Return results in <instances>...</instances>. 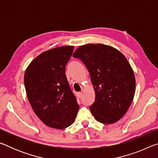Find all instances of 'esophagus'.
I'll return each mask as SVG.
<instances>
[{
  "label": "esophagus",
  "instance_id": "34e87169",
  "mask_svg": "<svg viewBox=\"0 0 158 158\" xmlns=\"http://www.w3.org/2000/svg\"><path fill=\"white\" fill-rule=\"evenodd\" d=\"M77 97H78L79 98H81V97H82V93L81 92L77 93Z\"/></svg>",
  "mask_w": 158,
  "mask_h": 158
}]
</instances>
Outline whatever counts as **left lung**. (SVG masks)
<instances>
[{
  "label": "left lung",
  "mask_w": 158,
  "mask_h": 158,
  "mask_svg": "<svg viewBox=\"0 0 158 158\" xmlns=\"http://www.w3.org/2000/svg\"><path fill=\"white\" fill-rule=\"evenodd\" d=\"M73 57L86 67L95 93L89 106L98 121L111 124L126 113L133 100L135 77L130 63L115 48L102 44L79 47Z\"/></svg>",
  "instance_id": "left-lung-1"
}]
</instances>
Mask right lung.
<instances>
[{
  "instance_id": "add662e5",
  "label": "right lung",
  "mask_w": 158,
  "mask_h": 158,
  "mask_svg": "<svg viewBox=\"0 0 158 158\" xmlns=\"http://www.w3.org/2000/svg\"><path fill=\"white\" fill-rule=\"evenodd\" d=\"M73 50V46L60 47L42 53L24 74L26 94L35 114L56 129L73 124L79 108L65 75V65Z\"/></svg>"
}]
</instances>
